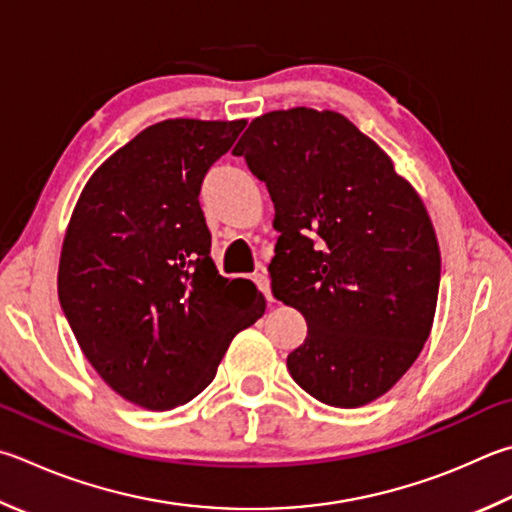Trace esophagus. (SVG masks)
<instances>
[{
	"mask_svg": "<svg viewBox=\"0 0 512 512\" xmlns=\"http://www.w3.org/2000/svg\"><path fill=\"white\" fill-rule=\"evenodd\" d=\"M255 284L259 286V291L266 295L268 302H273V291H271V277H268L266 271L255 273Z\"/></svg>",
	"mask_w": 512,
	"mask_h": 512,
	"instance_id": "1",
	"label": "esophagus"
}]
</instances>
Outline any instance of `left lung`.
<instances>
[{
    "instance_id": "left-lung-1",
    "label": "left lung",
    "mask_w": 512,
    "mask_h": 512,
    "mask_svg": "<svg viewBox=\"0 0 512 512\" xmlns=\"http://www.w3.org/2000/svg\"><path fill=\"white\" fill-rule=\"evenodd\" d=\"M232 154L275 203L273 295L309 324L286 358L293 380L333 407L376 401L414 365L434 322L441 253L421 197L336 111H271Z\"/></svg>"
}]
</instances>
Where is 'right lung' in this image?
Masks as SVG:
<instances>
[{"label": "right lung", "instance_id": "obj_1", "mask_svg": "<svg viewBox=\"0 0 512 512\" xmlns=\"http://www.w3.org/2000/svg\"><path fill=\"white\" fill-rule=\"evenodd\" d=\"M246 120L172 118L91 174L64 235L58 295L100 378L145 410L192 401L230 340L266 311L248 280L210 259L203 176Z\"/></svg>", "mask_w": 512, "mask_h": 512}]
</instances>
